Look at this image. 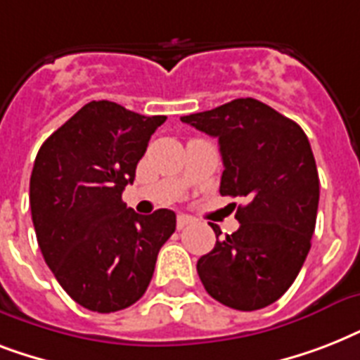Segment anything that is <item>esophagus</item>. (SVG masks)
<instances>
[{
  "label": "esophagus",
  "mask_w": 360,
  "mask_h": 360,
  "mask_svg": "<svg viewBox=\"0 0 360 360\" xmlns=\"http://www.w3.org/2000/svg\"><path fill=\"white\" fill-rule=\"evenodd\" d=\"M188 224H192L191 217H185V214H179V217H177V230H183V228Z\"/></svg>",
  "instance_id": "esophagus-1"
}]
</instances>
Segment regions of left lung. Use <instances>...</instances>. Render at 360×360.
<instances>
[{"label": "left lung", "mask_w": 360, "mask_h": 360, "mask_svg": "<svg viewBox=\"0 0 360 360\" xmlns=\"http://www.w3.org/2000/svg\"><path fill=\"white\" fill-rule=\"evenodd\" d=\"M181 121L219 138L220 194L246 200L236 213L239 230L198 259L203 288L243 312L269 307L293 284L312 245L319 177L310 141L295 121L250 97Z\"/></svg>", "instance_id": "obj_1"}]
</instances>
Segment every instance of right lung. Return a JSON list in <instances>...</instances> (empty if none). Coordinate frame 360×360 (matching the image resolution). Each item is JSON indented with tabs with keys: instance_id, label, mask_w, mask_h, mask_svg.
Masks as SVG:
<instances>
[{
	"instance_id": "obj_1",
	"label": "right lung",
	"mask_w": 360,
	"mask_h": 360,
	"mask_svg": "<svg viewBox=\"0 0 360 360\" xmlns=\"http://www.w3.org/2000/svg\"><path fill=\"white\" fill-rule=\"evenodd\" d=\"M164 121L91 101L37 153L30 203L39 248L61 288L87 310L134 304L175 231L174 211L138 214L121 200Z\"/></svg>"
}]
</instances>
